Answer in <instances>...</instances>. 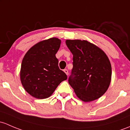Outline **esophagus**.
<instances>
[{
	"mask_svg": "<svg viewBox=\"0 0 130 130\" xmlns=\"http://www.w3.org/2000/svg\"><path fill=\"white\" fill-rule=\"evenodd\" d=\"M64 72H65V73H66V74H67V75H69V71H68V70H67V69H65V70H64Z\"/></svg>",
	"mask_w": 130,
	"mask_h": 130,
	"instance_id": "obj_1",
	"label": "esophagus"
}]
</instances>
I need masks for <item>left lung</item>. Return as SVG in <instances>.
Here are the masks:
<instances>
[{
    "instance_id": "left-lung-1",
    "label": "left lung",
    "mask_w": 130,
    "mask_h": 130,
    "mask_svg": "<svg viewBox=\"0 0 130 130\" xmlns=\"http://www.w3.org/2000/svg\"><path fill=\"white\" fill-rule=\"evenodd\" d=\"M73 54V69L70 85L83 102L98 99L110 85L111 67L108 58L100 48L86 40H67Z\"/></svg>"
}]
</instances>
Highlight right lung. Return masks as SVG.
<instances>
[{
	"label": "right lung",
	"mask_w": 130,
	"mask_h": 130,
	"mask_svg": "<svg viewBox=\"0 0 130 130\" xmlns=\"http://www.w3.org/2000/svg\"><path fill=\"white\" fill-rule=\"evenodd\" d=\"M60 40L41 41L28 50L22 61L20 80L25 90L39 99L48 98L67 76L58 67L55 54Z\"/></svg>",
	"instance_id": "add662e5"
}]
</instances>
